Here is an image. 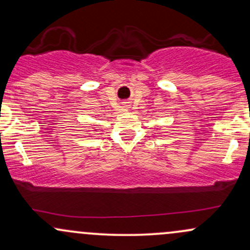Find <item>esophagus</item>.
Masks as SVG:
<instances>
[{
	"instance_id": "esophagus-1",
	"label": "esophagus",
	"mask_w": 250,
	"mask_h": 250,
	"mask_svg": "<svg viewBox=\"0 0 250 250\" xmlns=\"http://www.w3.org/2000/svg\"><path fill=\"white\" fill-rule=\"evenodd\" d=\"M128 105H129V104H125V109H128V108H129V107H128Z\"/></svg>"
}]
</instances>
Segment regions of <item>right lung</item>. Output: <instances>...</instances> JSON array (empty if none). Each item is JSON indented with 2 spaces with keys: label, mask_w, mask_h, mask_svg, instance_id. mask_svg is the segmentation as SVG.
<instances>
[{
  "label": "right lung",
  "mask_w": 250,
  "mask_h": 250,
  "mask_svg": "<svg viewBox=\"0 0 250 250\" xmlns=\"http://www.w3.org/2000/svg\"><path fill=\"white\" fill-rule=\"evenodd\" d=\"M95 131H96V130H95Z\"/></svg>",
  "instance_id": "add662e5"
}]
</instances>
